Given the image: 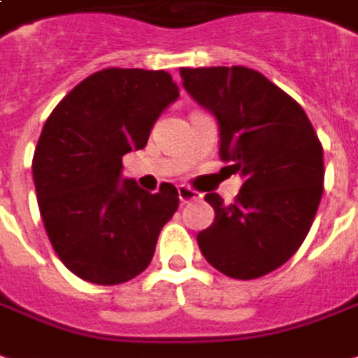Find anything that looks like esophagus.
I'll list each match as a JSON object with an SVG mask.
<instances>
[{
    "instance_id": "esophagus-1",
    "label": "esophagus",
    "mask_w": 358,
    "mask_h": 358,
    "mask_svg": "<svg viewBox=\"0 0 358 358\" xmlns=\"http://www.w3.org/2000/svg\"><path fill=\"white\" fill-rule=\"evenodd\" d=\"M177 192H179V200H181L182 204L192 202V200H200V198H202V194H200V192L189 189V187H185V185H181V187L177 189Z\"/></svg>"
}]
</instances>
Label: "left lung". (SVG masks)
<instances>
[{"instance_id":"left-lung-1","label":"left lung","mask_w":358,"mask_h":358,"mask_svg":"<svg viewBox=\"0 0 358 358\" xmlns=\"http://www.w3.org/2000/svg\"><path fill=\"white\" fill-rule=\"evenodd\" d=\"M182 87L219 125V156L244 177L234 204L215 192L198 233L211 267L238 280L267 275L303 244L322 198V145L303 108L246 66L181 69Z\"/></svg>"}]
</instances>
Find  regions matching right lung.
<instances>
[{
    "label": "right lung",
    "instance_id": "1",
    "mask_svg": "<svg viewBox=\"0 0 358 358\" xmlns=\"http://www.w3.org/2000/svg\"><path fill=\"white\" fill-rule=\"evenodd\" d=\"M177 96L164 70L106 69L78 83L41 129L32 173L43 227L59 259L87 282L141 275L177 211L171 182L150 194L122 179V156L147 145Z\"/></svg>",
    "mask_w": 358,
    "mask_h": 358
}]
</instances>
